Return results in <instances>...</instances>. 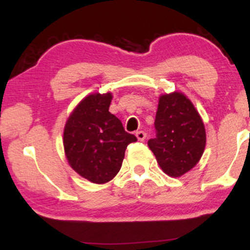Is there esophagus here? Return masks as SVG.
Returning <instances> with one entry per match:
<instances>
[{
	"mask_svg": "<svg viewBox=\"0 0 250 250\" xmlns=\"http://www.w3.org/2000/svg\"><path fill=\"white\" fill-rule=\"evenodd\" d=\"M136 137H137V140H139V141H145V139H146V136H147V134L145 133V131H136Z\"/></svg>",
	"mask_w": 250,
	"mask_h": 250,
	"instance_id": "obj_1",
	"label": "esophagus"
}]
</instances>
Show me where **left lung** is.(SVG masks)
I'll return each instance as SVG.
<instances>
[{"instance_id":"left-lung-1","label":"left lung","mask_w":250,"mask_h":250,"mask_svg":"<svg viewBox=\"0 0 250 250\" xmlns=\"http://www.w3.org/2000/svg\"><path fill=\"white\" fill-rule=\"evenodd\" d=\"M156 137L148 141L159 166L180 177L200 161L206 147V129L199 111L185 94L174 91L159 99L155 117Z\"/></svg>"}]
</instances>
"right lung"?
<instances>
[{
	"instance_id": "1",
	"label": "right lung",
	"mask_w": 250,
	"mask_h": 250,
	"mask_svg": "<svg viewBox=\"0 0 250 250\" xmlns=\"http://www.w3.org/2000/svg\"><path fill=\"white\" fill-rule=\"evenodd\" d=\"M111 100V93L85 96L71 111L63 131V147L70 167L97 185L116 176L127 146L137 141L109 111Z\"/></svg>"
}]
</instances>
